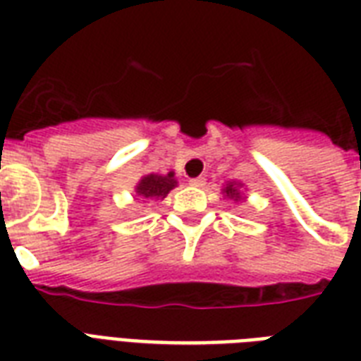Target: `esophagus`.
I'll return each instance as SVG.
<instances>
[{
	"instance_id": "34e87169",
	"label": "esophagus",
	"mask_w": 361,
	"mask_h": 361,
	"mask_svg": "<svg viewBox=\"0 0 361 361\" xmlns=\"http://www.w3.org/2000/svg\"><path fill=\"white\" fill-rule=\"evenodd\" d=\"M189 183H191L192 187H204V185H206V178H204V176H198V178H191V180H189Z\"/></svg>"
}]
</instances>
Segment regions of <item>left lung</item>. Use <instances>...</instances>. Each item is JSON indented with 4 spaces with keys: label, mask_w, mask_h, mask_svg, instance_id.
I'll return each instance as SVG.
<instances>
[{
    "label": "left lung",
    "mask_w": 361,
    "mask_h": 361,
    "mask_svg": "<svg viewBox=\"0 0 361 361\" xmlns=\"http://www.w3.org/2000/svg\"><path fill=\"white\" fill-rule=\"evenodd\" d=\"M225 192H226V197H231V198H240V192H238V187L234 185V183H231V185H226V189H225Z\"/></svg>",
    "instance_id": "left-lung-1"
}]
</instances>
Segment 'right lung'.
<instances>
[{
    "label": "right lung",
    "instance_id": "right-lung-1",
    "mask_svg": "<svg viewBox=\"0 0 361 361\" xmlns=\"http://www.w3.org/2000/svg\"><path fill=\"white\" fill-rule=\"evenodd\" d=\"M176 187L174 174L155 176L149 174L142 178L140 183L136 185V192L140 198H164Z\"/></svg>",
    "mask_w": 361,
    "mask_h": 361
}]
</instances>
